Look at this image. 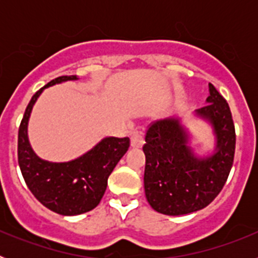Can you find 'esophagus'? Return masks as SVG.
I'll return each mask as SVG.
<instances>
[{"label":"esophagus","instance_id":"34e87169","mask_svg":"<svg viewBox=\"0 0 258 258\" xmlns=\"http://www.w3.org/2000/svg\"><path fill=\"white\" fill-rule=\"evenodd\" d=\"M145 141H143V134L141 132H134L131 136V145L133 149H140L142 147Z\"/></svg>","mask_w":258,"mask_h":258}]
</instances>
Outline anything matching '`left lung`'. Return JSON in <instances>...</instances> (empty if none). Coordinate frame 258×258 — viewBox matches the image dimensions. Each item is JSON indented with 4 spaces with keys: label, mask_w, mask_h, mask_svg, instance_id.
<instances>
[{
    "label": "left lung",
    "mask_w": 258,
    "mask_h": 258,
    "mask_svg": "<svg viewBox=\"0 0 258 258\" xmlns=\"http://www.w3.org/2000/svg\"><path fill=\"white\" fill-rule=\"evenodd\" d=\"M207 102L197 113L208 118L217 136V150L211 157L194 155L187 133L175 118L159 120L147 127L145 194L159 213L181 216L200 211L226 183L235 154V126L226 99L212 84Z\"/></svg>",
    "instance_id": "1"
}]
</instances>
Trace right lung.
<instances>
[{
	"label": "right lung",
	"instance_id": "1",
	"mask_svg": "<svg viewBox=\"0 0 258 258\" xmlns=\"http://www.w3.org/2000/svg\"><path fill=\"white\" fill-rule=\"evenodd\" d=\"M76 79L56 77L37 90L27 106L18 134V163L27 186L42 206L61 216L85 213L101 203L109 174L131 146L127 137H108L85 155L68 163H49L33 152L27 134L32 107L45 88Z\"/></svg>",
	"mask_w": 258,
	"mask_h": 258
}]
</instances>
